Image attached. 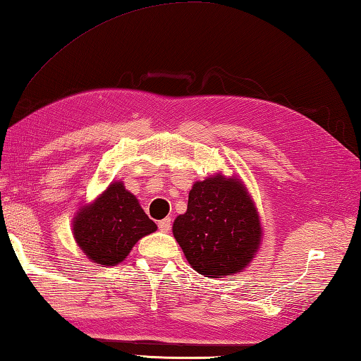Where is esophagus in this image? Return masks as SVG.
I'll use <instances>...</instances> for the list:
<instances>
[{
    "instance_id": "obj_1",
    "label": "esophagus",
    "mask_w": 361,
    "mask_h": 361,
    "mask_svg": "<svg viewBox=\"0 0 361 361\" xmlns=\"http://www.w3.org/2000/svg\"><path fill=\"white\" fill-rule=\"evenodd\" d=\"M158 226L161 232H169L170 227H172V221H170V218H164L162 221H159Z\"/></svg>"
}]
</instances>
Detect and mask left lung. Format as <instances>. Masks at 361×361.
I'll return each mask as SVG.
<instances>
[{
    "label": "left lung",
    "mask_w": 361,
    "mask_h": 361,
    "mask_svg": "<svg viewBox=\"0 0 361 361\" xmlns=\"http://www.w3.org/2000/svg\"><path fill=\"white\" fill-rule=\"evenodd\" d=\"M172 232L195 271L224 278L249 267L264 228L245 181L218 172L194 183L186 213L176 216Z\"/></svg>",
    "instance_id": "left-lung-1"
}]
</instances>
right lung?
Listing matches in <instances>:
<instances>
[{
	"label": "right lung",
	"instance_id": "add662e5",
	"mask_svg": "<svg viewBox=\"0 0 361 361\" xmlns=\"http://www.w3.org/2000/svg\"><path fill=\"white\" fill-rule=\"evenodd\" d=\"M158 231L123 181H112L106 191L77 209L72 235L87 257L101 267H115L128 257L140 238Z\"/></svg>",
	"mask_w": 361,
	"mask_h": 361
}]
</instances>
